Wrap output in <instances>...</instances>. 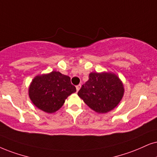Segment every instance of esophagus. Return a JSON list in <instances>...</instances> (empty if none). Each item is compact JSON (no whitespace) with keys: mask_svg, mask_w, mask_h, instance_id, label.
Listing matches in <instances>:
<instances>
[{"mask_svg":"<svg viewBox=\"0 0 157 157\" xmlns=\"http://www.w3.org/2000/svg\"><path fill=\"white\" fill-rule=\"evenodd\" d=\"M80 88H81V85H80H80H77V86H76L77 91H79V90H80Z\"/></svg>","mask_w":157,"mask_h":157,"instance_id":"1","label":"esophagus"}]
</instances>
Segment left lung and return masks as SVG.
<instances>
[{"mask_svg":"<svg viewBox=\"0 0 157 157\" xmlns=\"http://www.w3.org/2000/svg\"><path fill=\"white\" fill-rule=\"evenodd\" d=\"M122 80L113 72H91L77 93L91 109L104 114L114 109L124 96Z\"/></svg>","mask_w":157,"mask_h":157,"instance_id":"obj_1","label":"left lung"}]
</instances>
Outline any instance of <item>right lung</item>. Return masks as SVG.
I'll return each mask as SVG.
<instances>
[{"mask_svg": "<svg viewBox=\"0 0 157 157\" xmlns=\"http://www.w3.org/2000/svg\"><path fill=\"white\" fill-rule=\"evenodd\" d=\"M75 92L76 88L71 83L70 77L56 71L37 75L28 89L32 103L49 114L58 111L67 97Z\"/></svg>", "mask_w": 157, "mask_h": 157, "instance_id": "right-lung-1", "label": "right lung"}]
</instances>
